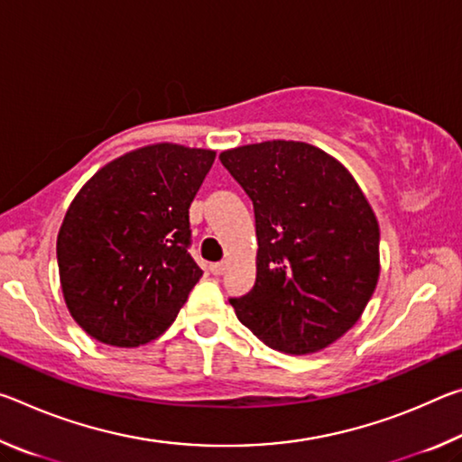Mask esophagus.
I'll list each match as a JSON object with an SVG mask.
<instances>
[{
  "label": "esophagus",
  "instance_id": "obj_1",
  "mask_svg": "<svg viewBox=\"0 0 462 462\" xmlns=\"http://www.w3.org/2000/svg\"><path fill=\"white\" fill-rule=\"evenodd\" d=\"M209 269H212L214 275H224L226 269H228V263H224V261L222 263H214Z\"/></svg>",
  "mask_w": 462,
  "mask_h": 462
}]
</instances>
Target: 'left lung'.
Returning a JSON list of instances; mask_svg holds the SVG:
<instances>
[{"mask_svg": "<svg viewBox=\"0 0 462 462\" xmlns=\"http://www.w3.org/2000/svg\"><path fill=\"white\" fill-rule=\"evenodd\" d=\"M222 165L254 206L256 281L232 297L267 346L311 355L346 334L379 281V222L348 169L322 148L267 140L230 148Z\"/></svg>", "mask_w": 462, "mask_h": 462, "instance_id": "obj_1", "label": "left lung"}]
</instances>
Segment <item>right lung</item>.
I'll use <instances>...</instances> for the list:
<instances>
[{"mask_svg": "<svg viewBox=\"0 0 462 462\" xmlns=\"http://www.w3.org/2000/svg\"><path fill=\"white\" fill-rule=\"evenodd\" d=\"M216 151L156 143L101 167L57 236L69 314L91 338L134 348L175 322L203 275L189 246V206Z\"/></svg>", "mask_w": 462, "mask_h": 462, "instance_id": "obj_1", "label": "right lung"}]
</instances>
